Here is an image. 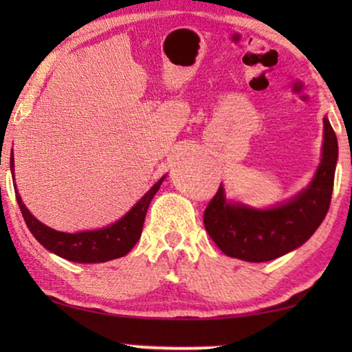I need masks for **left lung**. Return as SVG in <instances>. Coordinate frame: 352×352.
I'll return each instance as SVG.
<instances>
[{"label":"left lung","instance_id":"8db88e82","mask_svg":"<svg viewBox=\"0 0 352 352\" xmlns=\"http://www.w3.org/2000/svg\"><path fill=\"white\" fill-rule=\"evenodd\" d=\"M338 141L324 118V147L314 179L285 204L254 210L226 200L223 186L206 206L204 224L213 242L230 258L250 263L276 259L301 247L324 221L333 192Z\"/></svg>","mask_w":352,"mask_h":352}]
</instances>
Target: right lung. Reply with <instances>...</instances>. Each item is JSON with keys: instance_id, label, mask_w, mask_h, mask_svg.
Returning <instances> with one entry per match:
<instances>
[{"instance_id": "obj_1", "label": "right lung", "mask_w": 352, "mask_h": 352, "mask_svg": "<svg viewBox=\"0 0 352 352\" xmlns=\"http://www.w3.org/2000/svg\"><path fill=\"white\" fill-rule=\"evenodd\" d=\"M11 173L14 175V157L11 153ZM155 182L151 190L123 216L117 223L107 226V228L98 229V230H85V232L76 234H67L59 232L47 228L43 223H40L27 206L22 204L21 195L17 194L16 189V199L19 204V208L22 211L25 224L30 229L38 242H40L46 250H50L57 256L69 259L74 263H105L110 259L122 258L124 254L131 252V248L136 245V242L141 239L144 219H146V213L148 205L160 189L163 179Z\"/></svg>"}]
</instances>
